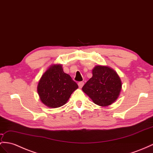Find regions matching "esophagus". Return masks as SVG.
<instances>
[{"instance_id": "34e87169", "label": "esophagus", "mask_w": 153, "mask_h": 153, "mask_svg": "<svg viewBox=\"0 0 153 153\" xmlns=\"http://www.w3.org/2000/svg\"><path fill=\"white\" fill-rule=\"evenodd\" d=\"M84 85V83L83 82H79V83H78V86H79V87L80 88H81L82 87H83V86Z\"/></svg>"}]
</instances>
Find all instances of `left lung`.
Listing matches in <instances>:
<instances>
[{
	"label": "left lung",
	"mask_w": 153,
	"mask_h": 153,
	"mask_svg": "<svg viewBox=\"0 0 153 153\" xmlns=\"http://www.w3.org/2000/svg\"><path fill=\"white\" fill-rule=\"evenodd\" d=\"M122 83L114 70L107 66L96 65L92 77L82 88L93 102L101 107L111 105L119 97Z\"/></svg>",
	"instance_id": "8db88e82"
}]
</instances>
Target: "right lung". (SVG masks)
Returning a JSON list of instances; mask_svg holds the SVG:
<instances>
[{"instance_id":"add662e5","label":"right lung","mask_w":153,"mask_h":153,"mask_svg":"<svg viewBox=\"0 0 153 153\" xmlns=\"http://www.w3.org/2000/svg\"><path fill=\"white\" fill-rule=\"evenodd\" d=\"M78 85L68 74L63 72L62 65H51L42 74L37 85L41 102L52 108L66 104Z\"/></svg>"}]
</instances>
